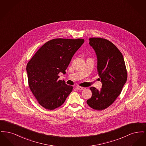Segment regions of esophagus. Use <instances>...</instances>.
Instances as JSON below:
<instances>
[{"mask_svg":"<svg viewBox=\"0 0 146 146\" xmlns=\"http://www.w3.org/2000/svg\"><path fill=\"white\" fill-rule=\"evenodd\" d=\"M76 88H77V89H78L79 90H83L84 89H85V88H84V87H81V86H76Z\"/></svg>","mask_w":146,"mask_h":146,"instance_id":"obj_1","label":"esophagus"}]
</instances>
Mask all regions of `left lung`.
Returning a JSON list of instances; mask_svg holds the SVG:
<instances>
[{
    "label": "left lung",
    "instance_id": "8db88e82",
    "mask_svg": "<svg viewBox=\"0 0 146 146\" xmlns=\"http://www.w3.org/2000/svg\"><path fill=\"white\" fill-rule=\"evenodd\" d=\"M89 41L97 56V72L102 85L100 90L91 87L92 96L86 102L101 111L110 106L120 94L127 72L123 56L111 42L100 38H91Z\"/></svg>",
    "mask_w": 146,
    "mask_h": 146
}]
</instances>
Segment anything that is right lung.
Wrapping results in <instances>:
<instances>
[{"label": "right lung", "instance_id": "right-lung-1", "mask_svg": "<svg viewBox=\"0 0 146 146\" xmlns=\"http://www.w3.org/2000/svg\"><path fill=\"white\" fill-rule=\"evenodd\" d=\"M84 42L83 39H55L46 42L28 62L29 88L39 104L52 110L63 104L73 87L58 80L59 73L66 74L72 57Z\"/></svg>", "mask_w": 146, "mask_h": 146}]
</instances>
